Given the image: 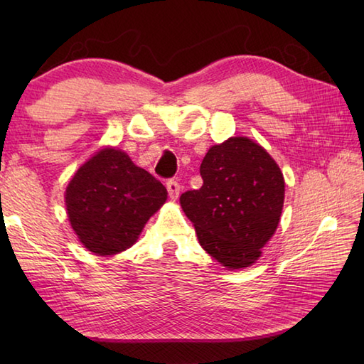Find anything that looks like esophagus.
I'll return each mask as SVG.
<instances>
[{"label":"esophagus","mask_w":364,"mask_h":364,"mask_svg":"<svg viewBox=\"0 0 364 364\" xmlns=\"http://www.w3.org/2000/svg\"><path fill=\"white\" fill-rule=\"evenodd\" d=\"M166 186H167V191H168V196H170V198H178V194H180V183H178L176 180H168L167 183H166Z\"/></svg>","instance_id":"esophagus-1"}]
</instances>
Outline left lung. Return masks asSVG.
<instances>
[{
  "mask_svg": "<svg viewBox=\"0 0 364 364\" xmlns=\"http://www.w3.org/2000/svg\"><path fill=\"white\" fill-rule=\"evenodd\" d=\"M203 186L180 197L200 245L228 269L250 266L280 222L284 180L261 145L231 137L214 145L200 166Z\"/></svg>",
  "mask_w": 364,
  "mask_h": 364,
  "instance_id": "left-lung-1",
  "label": "left lung"
}]
</instances>
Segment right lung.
<instances>
[{
	"instance_id": "1",
	"label": "right lung",
	"mask_w": 364,
	"mask_h": 364,
	"mask_svg": "<svg viewBox=\"0 0 364 364\" xmlns=\"http://www.w3.org/2000/svg\"><path fill=\"white\" fill-rule=\"evenodd\" d=\"M166 198L159 180L115 149L90 158L65 191L72 228L86 249L103 257L129 249Z\"/></svg>"
}]
</instances>
